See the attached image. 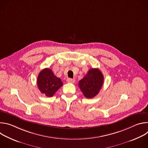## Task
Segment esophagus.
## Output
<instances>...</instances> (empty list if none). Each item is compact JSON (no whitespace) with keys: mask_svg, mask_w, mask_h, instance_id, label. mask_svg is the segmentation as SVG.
I'll list each match as a JSON object with an SVG mask.
<instances>
[{"mask_svg":"<svg viewBox=\"0 0 148 148\" xmlns=\"http://www.w3.org/2000/svg\"><path fill=\"white\" fill-rule=\"evenodd\" d=\"M67 81L69 83H74L75 82V80L74 79H72V78H68L67 79Z\"/></svg>","mask_w":148,"mask_h":148,"instance_id":"esophagus-1","label":"esophagus"}]
</instances>
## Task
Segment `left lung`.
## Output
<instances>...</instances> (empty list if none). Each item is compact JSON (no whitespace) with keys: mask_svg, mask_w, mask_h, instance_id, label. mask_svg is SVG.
Segmentation results:
<instances>
[{"mask_svg":"<svg viewBox=\"0 0 148 148\" xmlns=\"http://www.w3.org/2000/svg\"><path fill=\"white\" fill-rule=\"evenodd\" d=\"M103 76L98 69H90L78 83V86L84 95L87 98L95 97L103 86Z\"/></svg>","mask_w":148,"mask_h":148,"instance_id":"8db88e82","label":"left lung"}]
</instances>
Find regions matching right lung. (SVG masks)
I'll return each mask as SVG.
<instances>
[{
    "label": "right lung",
    "mask_w": 148,
    "mask_h": 148,
    "mask_svg": "<svg viewBox=\"0 0 148 148\" xmlns=\"http://www.w3.org/2000/svg\"><path fill=\"white\" fill-rule=\"evenodd\" d=\"M37 86L40 92L48 97H51L63 84L60 78L57 77L52 70L46 68L38 74L37 81Z\"/></svg>",
    "instance_id": "right-lung-1"
}]
</instances>
